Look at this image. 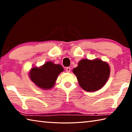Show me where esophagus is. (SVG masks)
Instances as JSON below:
<instances>
[{"mask_svg": "<svg viewBox=\"0 0 132 132\" xmlns=\"http://www.w3.org/2000/svg\"><path fill=\"white\" fill-rule=\"evenodd\" d=\"M70 67H68V68H66V72H68V73H69L70 71Z\"/></svg>", "mask_w": 132, "mask_h": 132, "instance_id": "1", "label": "esophagus"}]
</instances>
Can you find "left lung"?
<instances>
[{
  "instance_id": "obj_1",
  "label": "left lung",
  "mask_w": 132,
  "mask_h": 132,
  "mask_svg": "<svg viewBox=\"0 0 132 132\" xmlns=\"http://www.w3.org/2000/svg\"><path fill=\"white\" fill-rule=\"evenodd\" d=\"M108 63L96 58L93 60L82 59L73 69L80 86L84 90L94 92L102 88L110 75Z\"/></svg>"
}]
</instances>
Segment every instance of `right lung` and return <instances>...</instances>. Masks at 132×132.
Returning a JSON list of instances; mask_svg holds the SVG:
<instances>
[{"label": "right lung", "instance_id": "add662e5", "mask_svg": "<svg viewBox=\"0 0 132 132\" xmlns=\"http://www.w3.org/2000/svg\"><path fill=\"white\" fill-rule=\"evenodd\" d=\"M64 69L61 64L48 61L40 67H33L29 71V77L37 86L43 90L53 87L60 73Z\"/></svg>", "mask_w": 132, "mask_h": 132}]
</instances>
